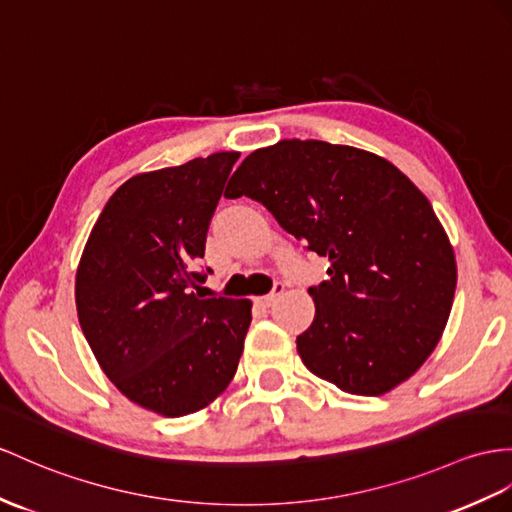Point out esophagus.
Masks as SVG:
<instances>
[{"instance_id": "34e87169", "label": "esophagus", "mask_w": 512, "mask_h": 512, "mask_svg": "<svg viewBox=\"0 0 512 512\" xmlns=\"http://www.w3.org/2000/svg\"><path fill=\"white\" fill-rule=\"evenodd\" d=\"M282 293H284V284H282V282H276V284H273L271 293H267V295H263V297H258V304L267 308V306H271L273 302H276V299H278Z\"/></svg>"}]
</instances>
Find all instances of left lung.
Masks as SVG:
<instances>
[{
	"instance_id": "obj_1",
	"label": "left lung",
	"mask_w": 512,
	"mask_h": 512,
	"mask_svg": "<svg viewBox=\"0 0 512 512\" xmlns=\"http://www.w3.org/2000/svg\"><path fill=\"white\" fill-rule=\"evenodd\" d=\"M263 204L308 252L330 260L310 286L315 319L297 352L352 395H382L426 363L450 317L456 260L434 210L376 154L326 141H280L249 154L228 199Z\"/></svg>"
}]
</instances>
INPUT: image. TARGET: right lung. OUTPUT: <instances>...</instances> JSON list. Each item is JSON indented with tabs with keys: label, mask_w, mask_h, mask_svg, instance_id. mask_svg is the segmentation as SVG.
<instances>
[{
	"label": "right lung",
	"mask_w": 512,
	"mask_h": 512,
	"mask_svg": "<svg viewBox=\"0 0 512 512\" xmlns=\"http://www.w3.org/2000/svg\"><path fill=\"white\" fill-rule=\"evenodd\" d=\"M236 152L130 178L112 193L76 276L80 328L130 402L165 417L208 406L234 378L252 302L199 295L210 219Z\"/></svg>",
	"instance_id": "obj_1"
}]
</instances>
